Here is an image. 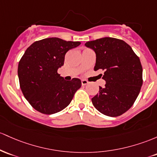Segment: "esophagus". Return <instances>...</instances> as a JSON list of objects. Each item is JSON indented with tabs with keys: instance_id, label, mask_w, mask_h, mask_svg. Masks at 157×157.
<instances>
[{
	"instance_id": "1",
	"label": "esophagus",
	"mask_w": 157,
	"mask_h": 157,
	"mask_svg": "<svg viewBox=\"0 0 157 157\" xmlns=\"http://www.w3.org/2000/svg\"><path fill=\"white\" fill-rule=\"evenodd\" d=\"M88 84V82L87 80H84V79H83V80H82V86H84L86 85V84Z\"/></svg>"
}]
</instances>
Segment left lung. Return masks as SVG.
Here are the masks:
<instances>
[{"mask_svg":"<svg viewBox=\"0 0 157 157\" xmlns=\"http://www.w3.org/2000/svg\"><path fill=\"white\" fill-rule=\"evenodd\" d=\"M96 53L94 70H104L105 87L92 98L93 106L104 115L116 117L129 110L142 85L140 60L124 40L105 37L86 42Z\"/></svg>","mask_w":157,"mask_h":157,"instance_id":"8db88e82","label":"left lung"}]
</instances>
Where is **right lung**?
Listing matches in <instances>:
<instances>
[{"label": "right lung", "mask_w": 157, "mask_h": 157, "mask_svg": "<svg viewBox=\"0 0 157 157\" xmlns=\"http://www.w3.org/2000/svg\"><path fill=\"white\" fill-rule=\"evenodd\" d=\"M80 44L48 38L26 49L19 61L17 75L24 97L38 112L50 115L61 111L81 87L80 79L66 81L57 73L64 65L67 52Z\"/></svg>", "instance_id": "right-lung-1"}]
</instances>
